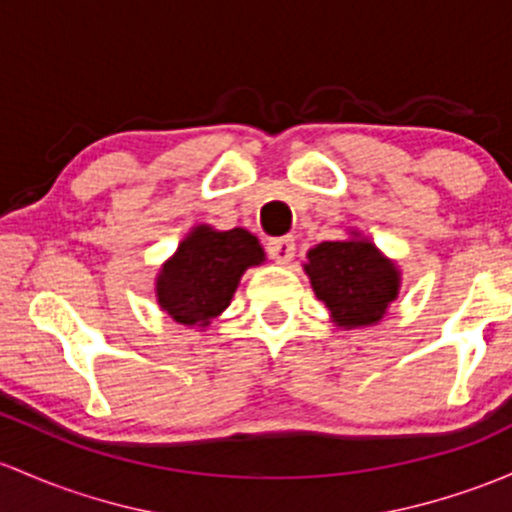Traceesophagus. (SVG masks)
Returning <instances> with one entry per match:
<instances>
[{"mask_svg": "<svg viewBox=\"0 0 512 512\" xmlns=\"http://www.w3.org/2000/svg\"><path fill=\"white\" fill-rule=\"evenodd\" d=\"M267 252H269V257H272L274 262H279V265H286V262H291V257H294V252H296L294 238H274V240H269Z\"/></svg>", "mask_w": 512, "mask_h": 512, "instance_id": "esophagus-1", "label": "esophagus"}]
</instances>
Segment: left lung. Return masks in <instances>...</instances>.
<instances>
[{
    "label": "left lung",
    "mask_w": 512,
    "mask_h": 512,
    "mask_svg": "<svg viewBox=\"0 0 512 512\" xmlns=\"http://www.w3.org/2000/svg\"><path fill=\"white\" fill-rule=\"evenodd\" d=\"M313 291L340 328L372 325L398 294V272L367 240H330L308 252Z\"/></svg>",
    "instance_id": "obj_1"
}]
</instances>
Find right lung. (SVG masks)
<instances>
[{
    "instance_id": "1",
    "label": "right lung",
    "mask_w": 512,
    "mask_h": 512,
    "mask_svg": "<svg viewBox=\"0 0 512 512\" xmlns=\"http://www.w3.org/2000/svg\"><path fill=\"white\" fill-rule=\"evenodd\" d=\"M265 260L255 235L243 228H196L157 279V301L177 323L209 325L235 294L247 267Z\"/></svg>"
}]
</instances>
